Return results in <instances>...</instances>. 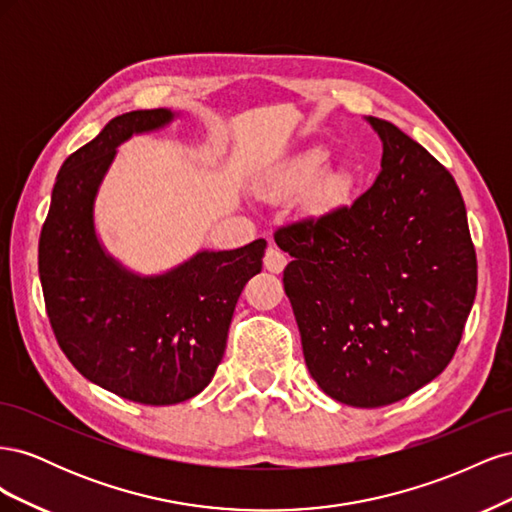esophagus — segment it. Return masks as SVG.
Wrapping results in <instances>:
<instances>
[{"instance_id":"1","label":"esophagus","mask_w":512,"mask_h":512,"mask_svg":"<svg viewBox=\"0 0 512 512\" xmlns=\"http://www.w3.org/2000/svg\"><path fill=\"white\" fill-rule=\"evenodd\" d=\"M286 262H288V258L280 250V247H277V245H269L267 247V252H265V267H267V271L282 273L284 267H286Z\"/></svg>"}]
</instances>
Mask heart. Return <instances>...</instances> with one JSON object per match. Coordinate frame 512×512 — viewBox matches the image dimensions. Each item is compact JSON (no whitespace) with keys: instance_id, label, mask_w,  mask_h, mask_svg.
I'll return each instance as SVG.
<instances>
[{"instance_id":"obj_1","label":"heart","mask_w":512,"mask_h":512,"mask_svg":"<svg viewBox=\"0 0 512 512\" xmlns=\"http://www.w3.org/2000/svg\"><path fill=\"white\" fill-rule=\"evenodd\" d=\"M324 162H327V151L322 149H309L301 156L290 160L277 177L273 179V188L277 192H303L312 185L324 168ZM335 188V179L324 181V194H329Z\"/></svg>"}]
</instances>
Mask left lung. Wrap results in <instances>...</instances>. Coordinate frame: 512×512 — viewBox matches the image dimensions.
Segmentation results:
<instances>
[{
    "instance_id": "8db88e82",
    "label": "left lung",
    "mask_w": 512,
    "mask_h": 512,
    "mask_svg": "<svg viewBox=\"0 0 512 512\" xmlns=\"http://www.w3.org/2000/svg\"><path fill=\"white\" fill-rule=\"evenodd\" d=\"M352 205L275 230L309 374L342 404L380 408L440 376L476 297V250L453 175L393 123Z\"/></svg>"
}]
</instances>
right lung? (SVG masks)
Instances as JSON below:
<instances>
[{"mask_svg": "<svg viewBox=\"0 0 512 512\" xmlns=\"http://www.w3.org/2000/svg\"><path fill=\"white\" fill-rule=\"evenodd\" d=\"M173 119L166 108L111 119L57 173L38 243L51 329L81 374L145 406L198 395L218 369L232 312L260 273L265 239L239 250L200 252L160 277H136L106 256L94 232V198L115 147Z\"/></svg>", "mask_w": 512, "mask_h": 512, "instance_id": "right-lung-1", "label": "right lung"}]
</instances>
